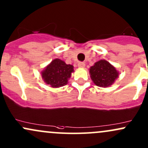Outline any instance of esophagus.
Masks as SVG:
<instances>
[{
  "label": "esophagus",
  "instance_id": "obj_1",
  "mask_svg": "<svg viewBox=\"0 0 148 148\" xmlns=\"http://www.w3.org/2000/svg\"><path fill=\"white\" fill-rule=\"evenodd\" d=\"M78 66L80 68H84V66H85V63H84V62H79L78 63Z\"/></svg>",
  "mask_w": 148,
  "mask_h": 148
}]
</instances>
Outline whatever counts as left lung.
Returning a JSON list of instances; mask_svg holds the SVG:
<instances>
[{
	"label": "left lung",
	"instance_id": "8db88e82",
	"mask_svg": "<svg viewBox=\"0 0 148 148\" xmlns=\"http://www.w3.org/2000/svg\"><path fill=\"white\" fill-rule=\"evenodd\" d=\"M90 78L96 86L108 87L114 82L119 73L108 62L104 60L97 62L90 69Z\"/></svg>",
	"mask_w": 148,
	"mask_h": 148
}]
</instances>
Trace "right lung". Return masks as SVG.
<instances>
[{
  "label": "right lung",
  "instance_id": "obj_1",
  "mask_svg": "<svg viewBox=\"0 0 148 148\" xmlns=\"http://www.w3.org/2000/svg\"><path fill=\"white\" fill-rule=\"evenodd\" d=\"M72 71H74L72 65L66 64L60 59H56L42 71L41 75L47 84L51 87L58 88L67 84Z\"/></svg>",
  "mask_w": 148,
  "mask_h": 148
}]
</instances>
